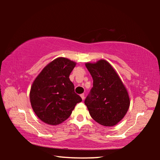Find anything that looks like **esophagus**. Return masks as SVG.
<instances>
[{
    "instance_id": "esophagus-1",
    "label": "esophagus",
    "mask_w": 160,
    "mask_h": 160,
    "mask_svg": "<svg viewBox=\"0 0 160 160\" xmlns=\"http://www.w3.org/2000/svg\"><path fill=\"white\" fill-rule=\"evenodd\" d=\"M80 97H81V98H82V99L84 100V99H85V94H81Z\"/></svg>"
}]
</instances>
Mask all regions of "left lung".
<instances>
[{"label":"left lung","mask_w":160,"mask_h":160,"mask_svg":"<svg viewBox=\"0 0 160 160\" xmlns=\"http://www.w3.org/2000/svg\"><path fill=\"white\" fill-rule=\"evenodd\" d=\"M93 79V87L85 104L94 121L105 126L118 123L128 112V94L112 66L105 60L85 64Z\"/></svg>","instance_id":"obj_1"}]
</instances>
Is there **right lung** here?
<instances>
[{
	"label": "right lung",
	"mask_w": 160,
	"mask_h": 160,
	"mask_svg": "<svg viewBox=\"0 0 160 160\" xmlns=\"http://www.w3.org/2000/svg\"><path fill=\"white\" fill-rule=\"evenodd\" d=\"M75 65L66 58H56L42 70L32 84L29 94L32 107L44 123L60 124L82 102L69 79Z\"/></svg>",
	"instance_id": "right-lung-1"
}]
</instances>
